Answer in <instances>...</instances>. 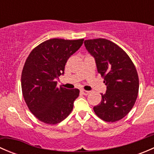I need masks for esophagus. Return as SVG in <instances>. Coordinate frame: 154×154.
Wrapping results in <instances>:
<instances>
[{
  "label": "esophagus",
  "mask_w": 154,
  "mask_h": 154,
  "mask_svg": "<svg viewBox=\"0 0 154 154\" xmlns=\"http://www.w3.org/2000/svg\"><path fill=\"white\" fill-rule=\"evenodd\" d=\"M80 92H81L83 94H84V95H87V94L89 93V91H86V90H84V89H81L80 90Z\"/></svg>",
  "instance_id": "1"
}]
</instances>
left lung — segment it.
Instances as JSON below:
<instances>
[{"instance_id": "obj_1", "label": "left lung", "mask_w": 154, "mask_h": 154, "mask_svg": "<svg viewBox=\"0 0 154 154\" xmlns=\"http://www.w3.org/2000/svg\"><path fill=\"white\" fill-rule=\"evenodd\" d=\"M84 45L95 60L97 72L104 78L106 86L101 101L93 109L105 122L121 120L137 98L139 83L136 67L125 51L109 40H85Z\"/></svg>"}]
</instances>
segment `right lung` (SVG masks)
<instances>
[{"label":"right lung","instance_id":"1","mask_svg":"<svg viewBox=\"0 0 154 154\" xmlns=\"http://www.w3.org/2000/svg\"><path fill=\"white\" fill-rule=\"evenodd\" d=\"M83 40L51 38L34 48L26 60L21 73L23 97L31 112L44 123H60L72 111L80 90L59 88L57 80Z\"/></svg>","mask_w":154,"mask_h":154}]
</instances>
